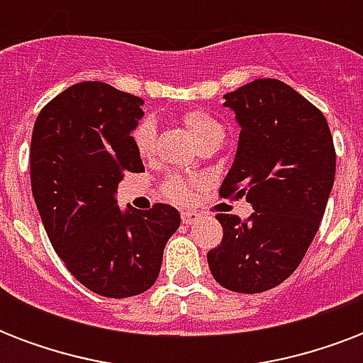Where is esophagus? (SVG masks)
<instances>
[{"mask_svg": "<svg viewBox=\"0 0 363 363\" xmlns=\"http://www.w3.org/2000/svg\"><path fill=\"white\" fill-rule=\"evenodd\" d=\"M182 218V224H186V226H190V224H194V222L199 220V213H194V211H184L181 215Z\"/></svg>", "mask_w": 363, "mask_h": 363, "instance_id": "1", "label": "esophagus"}]
</instances>
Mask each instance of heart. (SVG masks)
Masks as SVG:
<instances>
[{
	"mask_svg": "<svg viewBox=\"0 0 363 363\" xmlns=\"http://www.w3.org/2000/svg\"><path fill=\"white\" fill-rule=\"evenodd\" d=\"M182 122L192 133V137L198 143L211 139V137L222 135L220 124L213 118L211 115L203 111H186L182 115ZM154 139H156V124L152 118H143L135 124L131 131V143L141 156H150L154 148ZM196 181L190 177L182 175H169L162 184V192L167 199L175 201V203H188L192 199V190Z\"/></svg>",
	"mask_w": 363,
	"mask_h": 363,
	"instance_id": "1",
	"label": "heart"
}]
</instances>
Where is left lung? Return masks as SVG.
Returning <instances> with one entry per match:
<instances>
[{
	"instance_id": "left-lung-1",
	"label": "left lung",
	"mask_w": 363,
	"mask_h": 363,
	"mask_svg": "<svg viewBox=\"0 0 363 363\" xmlns=\"http://www.w3.org/2000/svg\"><path fill=\"white\" fill-rule=\"evenodd\" d=\"M241 133L222 198H247V220L216 215L224 238L209 250L220 286L259 294L279 286L315 239L335 179V148L315 105L277 79H256L224 96Z\"/></svg>"
}]
</instances>
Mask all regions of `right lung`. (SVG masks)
<instances>
[{
    "instance_id": "1",
    "label": "right lung",
    "mask_w": 363,
    "mask_h": 363,
    "mask_svg": "<svg viewBox=\"0 0 363 363\" xmlns=\"http://www.w3.org/2000/svg\"><path fill=\"white\" fill-rule=\"evenodd\" d=\"M143 104L105 82H79L43 107L31 133V192L48 239L71 275L105 298L147 292L181 224L171 205L139 213L115 199L128 171H145L130 135Z\"/></svg>"
}]
</instances>
